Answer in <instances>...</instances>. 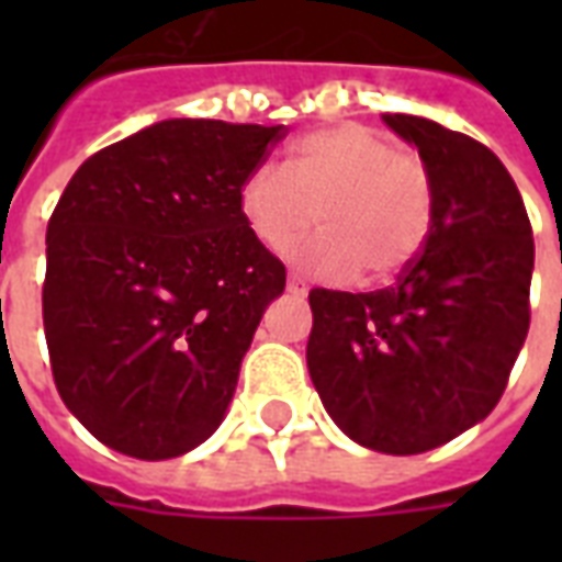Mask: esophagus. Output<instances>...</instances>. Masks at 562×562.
Segmentation results:
<instances>
[{
    "label": "esophagus",
    "instance_id": "obj_1",
    "mask_svg": "<svg viewBox=\"0 0 562 562\" xmlns=\"http://www.w3.org/2000/svg\"><path fill=\"white\" fill-rule=\"evenodd\" d=\"M285 289H289L292 294H301V297L310 292V289H306V282L301 280V277H294V273H289V282H285Z\"/></svg>",
    "mask_w": 562,
    "mask_h": 562
}]
</instances>
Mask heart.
<instances>
[{
    "mask_svg": "<svg viewBox=\"0 0 562 562\" xmlns=\"http://www.w3.org/2000/svg\"><path fill=\"white\" fill-rule=\"evenodd\" d=\"M246 228L285 249L316 220L322 232L289 258L313 277L389 282L422 256L436 225V186L413 149L361 123L297 138L280 165H258L237 189Z\"/></svg>",
    "mask_w": 562,
    "mask_h": 562,
    "instance_id": "obj_1",
    "label": "heart"
}]
</instances>
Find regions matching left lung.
Wrapping results in <instances>:
<instances>
[{"label":"left lung","instance_id":"1","mask_svg":"<svg viewBox=\"0 0 562 562\" xmlns=\"http://www.w3.org/2000/svg\"><path fill=\"white\" fill-rule=\"evenodd\" d=\"M436 186L424 252L376 292L313 289L306 367L342 434L422 454L491 415L530 330L532 228L506 165L470 135L385 114Z\"/></svg>","mask_w":562,"mask_h":562}]
</instances>
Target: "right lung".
<instances>
[{
    "instance_id": "right-lung-1",
    "label": "right lung",
    "mask_w": 562,
    "mask_h": 562,
    "mask_svg": "<svg viewBox=\"0 0 562 562\" xmlns=\"http://www.w3.org/2000/svg\"><path fill=\"white\" fill-rule=\"evenodd\" d=\"M285 126L161 120L99 149L47 222L44 337L59 397L99 442L180 458L225 418L285 268L237 189Z\"/></svg>"
}]
</instances>
